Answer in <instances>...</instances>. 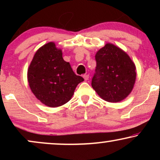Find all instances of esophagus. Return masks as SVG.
Returning <instances> with one entry per match:
<instances>
[{
	"mask_svg": "<svg viewBox=\"0 0 160 160\" xmlns=\"http://www.w3.org/2000/svg\"><path fill=\"white\" fill-rule=\"evenodd\" d=\"M82 78H84V80H89V74H84V75H82Z\"/></svg>",
	"mask_w": 160,
	"mask_h": 160,
	"instance_id": "34e87169",
	"label": "esophagus"
}]
</instances>
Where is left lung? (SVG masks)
Here are the masks:
<instances>
[{
  "label": "left lung",
  "mask_w": 160,
  "mask_h": 160,
  "mask_svg": "<svg viewBox=\"0 0 160 160\" xmlns=\"http://www.w3.org/2000/svg\"><path fill=\"white\" fill-rule=\"evenodd\" d=\"M96 68L92 86L108 102H119L130 94L136 79V68L127 53L107 43L95 55Z\"/></svg>",
  "instance_id": "8db88e82"
}]
</instances>
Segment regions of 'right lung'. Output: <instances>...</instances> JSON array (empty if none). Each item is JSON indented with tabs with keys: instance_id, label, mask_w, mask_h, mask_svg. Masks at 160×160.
Wrapping results in <instances>:
<instances>
[{
	"instance_id": "right-lung-1",
	"label": "right lung",
	"mask_w": 160,
	"mask_h": 160,
	"mask_svg": "<svg viewBox=\"0 0 160 160\" xmlns=\"http://www.w3.org/2000/svg\"><path fill=\"white\" fill-rule=\"evenodd\" d=\"M83 80L74 74L53 42L37 51L28 69L32 92L42 103L51 108L59 107L71 100L77 86Z\"/></svg>"
}]
</instances>
